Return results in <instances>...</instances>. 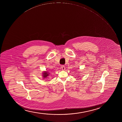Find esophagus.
Returning a JSON list of instances; mask_svg holds the SVG:
<instances>
[{
    "label": "esophagus",
    "instance_id": "1",
    "mask_svg": "<svg viewBox=\"0 0 122 122\" xmlns=\"http://www.w3.org/2000/svg\"><path fill=\"white\" fill-rule=\"evenodd\" d=\"M62 70H65V66H62L61 67Z\"/></svg>",
    "mask_w": 122,
    "mask_h": 122
}]
</instances>
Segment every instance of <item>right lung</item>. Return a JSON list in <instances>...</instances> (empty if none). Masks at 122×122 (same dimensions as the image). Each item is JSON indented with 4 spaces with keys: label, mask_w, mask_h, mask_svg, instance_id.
<instances>
[{
    "label": "right lung",
    "mask_w": 122,
    "mask_h": 122,
    "mask_svg": "<svg viewBox=\"0 0 122 122\" xmlns=\"http://www.w3.org/2000/svg\"><path fill=\"white\" fill-rule=\"evenodd\" d=\"M50 74V72L49 71H43L42 73V76L44 78H48V76H49Z\"/></svg>",
    "instance_id": "right-lung-1"
}]
</instances>
